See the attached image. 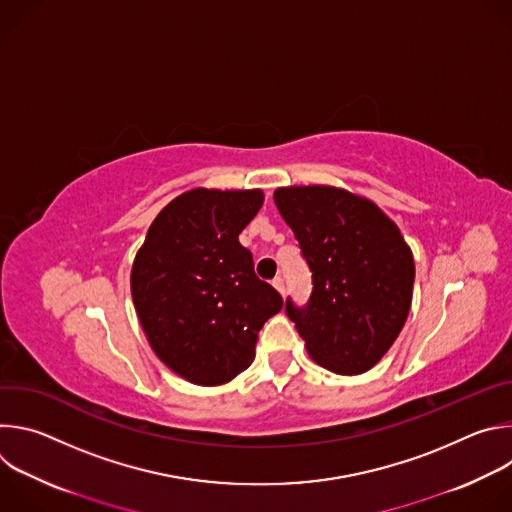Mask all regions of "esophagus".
Returning <instances> with one entry per match:
<instances>
[{
  "mask_svg": "<svg viewBox=\"0 0 512 512\" xmlns=\"http://www.w3.org/2000/svg\"><path fill=\"white\" fill-rule=\"evenodd\" d=\"M271 283H273V287H275V289L279 291V294H281V296L285 294V287H283V279H281V277H275V279H273Z\"/></svg>",
  "mask_w": 512,
  "mask_h": 512,
  "instance_id": "obj_1",
  "label": "esophagus"
}]
</instances>
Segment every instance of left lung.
Masks as SVG:
<instances>
[{
  "mask_svg": "<svg viewBox=\"0 0 512 512\" xmlns=\"http://www.w3.org/2000/svg\"><path fill=\"white\" fill-rule=\"evenodd\" d=\"M273 200L312 271L308 306L285 304L310 358L344 377L371 371L413 298L415 261L399 227L373 200L336 186H283Z\"/></svg>",
  "mask_w": 512,
  "mask_h": 512,
  "instance_id": "left-lung-1",
  "label": "left lung"
}]
</instances>
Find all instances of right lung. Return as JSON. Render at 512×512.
<instances>
[{
	"instance_id": "right-lung-1",
	"label": "right lung",
	"mask_w": 512,
	"mask_h": 512,
	"mask_svg": "<svg viewBox=\"0 0 512 512\" xmlns=\"http://www.w3.org/2000/svg\"><path fill=\"white\" fill-rule=\"evenodd\" d=\"M263 190L192 188L168 202L131 267V298L156 356L192 385L233 381L283 300L253 271L241 231Z\"/></svg>"
}]
</instances>
